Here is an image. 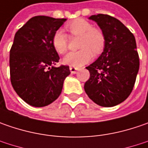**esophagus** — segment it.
<instances>
[{
	"label": "esophagus",
	"mask_w": 148,
	"mask_h": 148,
	"mask_svg": "<svg viewBox=\"0 0 148 148\" xmlns=\"http://www.w3.org/2000/svg\"><path fill=\"white\" fill-rule=\"evenodd\" d=\"M79 70L78 67H74V66H70V71H71V74H75L77 73V71Z\"/></svg>",
	"instance_id": "obj_1"
}]
</instances>
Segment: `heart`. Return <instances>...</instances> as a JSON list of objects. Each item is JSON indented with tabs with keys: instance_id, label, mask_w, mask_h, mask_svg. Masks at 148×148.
I'll use <instances>...</instances> for the list:
<instances>
[{
	"instance_id": "b5f03b06",
	"label": "heart",
	"mask_w": 148,
	"mask_h": 148,
	"mask_svg": "<svg viewBox=\"0 0 148 148\" xmlns=\"http://www.w3.org/2000/svg\"><path fill=\"white\" fill-rule=\"evenodd\" d=\"M71 36H80L78 47L80 50L66 55L63 62L68 66L79 67L92 59L94 53L99 54L105 47V38L103 32L84 19H77L66 25ZM52 44L58 53H65L68 47L67 36L62 30H57L52 38Z\"/></svg>"
}]
</instances>
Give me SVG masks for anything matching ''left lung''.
<instances>
[{"instance_id":"8db88e82","label":"left lung","mask_w":148,"mask_h":148,"mask_svg":"<svg viewBox=\"0 0 148 148\" xmlns=\"http://www.w3.org/2000/svg\"><path fill=\"white\" fill-rule=\"evenodd\" d=\"M90 20L97 23L105 38L104 52L86 68L90 78L84 89L95 104L112 107L131 94L139 69V57L134 35L110 15L98 14Z\"/></svg>"}]
</instances>
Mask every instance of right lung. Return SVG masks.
<instances>
[{
	"label": "right lung",
	"instance_id": "add662e5",
	"mask_svg": "<svg viewBox=\"0 0 148 148\" xmlns=\"http://www.w3.org/2000/svg\"><path fill=\"white\" fill-rule=\"evenodd\" d=\"M65 21L38 15L15 33L10 51V82L17 95L32 106L43 107L58 99L71 73L68 66H53L59 56L52 38Z\"/></svg>",
	"mask_w": 148,
	"mask_h": 148
}]
</instances>
